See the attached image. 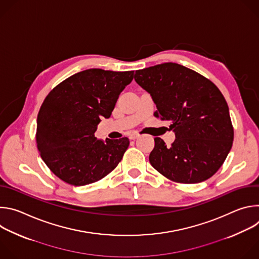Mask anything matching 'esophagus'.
Returning <instances> with one entry per match:
<instances>
[{
	"instance_id": "34e87169",
	"label": "esophagus",
	"mask_w": 259,
	"mask_h": 259,
	"mask_svg": "<svg viewBox=\"0 0 259 259\" xmlns=\"http://www.w3.org/2000/svg\"><path fill=\"white\" fill-rule=\"evenodd\" d=\"M137 137H138V135H137V134H134V133H132V134L129 135V139H130V140H135Z\"/></svg>"
}]
</instances>
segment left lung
Instances as JSON below:
<instances>
[{"mask_svg": "<svg viewBox=\"0 0 259 259\" xmlns=\"http://www.w3.org/2000/svg\"><path fill=\"white\" fill-rule=\"evenodd\" d=\"M134 79L153 97L155 117L169 122L175 132L171 146L155 138L151 165L180 183H199L215 174L234 140L229 106L219 89L195 70L173 62L136 70Z\"/></svg>", "mask_w": 259, "mask_h": 259, "instance_id": "left-lung-1", "label": "left lung"}]
</instances>
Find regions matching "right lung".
Wrapping results in <instances>:
<instances>
[{
    "label": "right lung",
    "instance_id": "right-lung-1",
    "mask_svg": "<svg viewBox=\"0 0 259 259\" xmlns=\"http://www.w3.org/2000/svg\"><path fill=\"white\" fill-rule=\"evenodd\" d=\"M134 71L90 68L64 80L45 98L36 119V146L61 180L82 187L102 179L121 162L129 139L94 135L108 119Z\"/></svg>",
    "mask_w": 259,
    "mask_h": 259
}]
</instances>
